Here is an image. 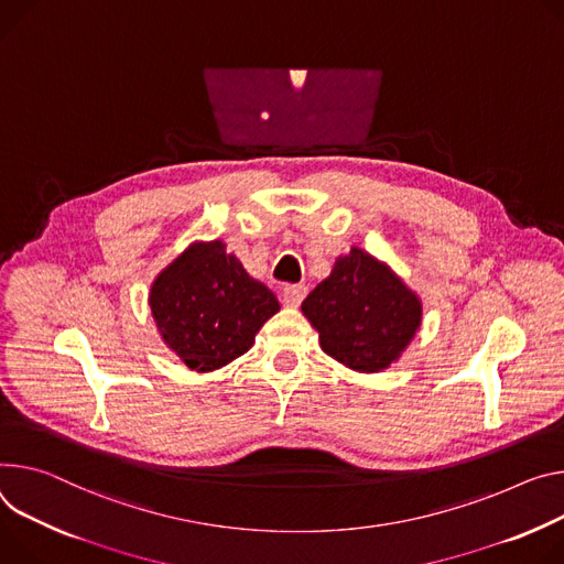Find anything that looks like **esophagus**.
<instances>
[{
    "label": "esophagus",
    "instance_id": "esophagus-1",
    "mask_svg": "<svg viewBox=\"0 0 564 564\" xmlns=\"http://www.w3.org/2000/svg\"><path fill=\"white\" fill-rule=\"evenodd\" d=\"M308 294V288L301 283H288L283 288V303L290 305V308H296V305L303 301V296Z\"/></svg>",
    "mask_w": 564,
    "mask_h": 564
}]
</instances>
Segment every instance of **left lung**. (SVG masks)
I'll use <instances>...</instances> for the list:
<instances>
[{
	"label": "left lung",
	"mask_w": 564,
	"mask_h": 564,
	"mask_svg": "<svg viewBox=\"0 0 564 564\" xmlns=\"http://www.w3.org/2000/svg\"><path fill=\"white\" fill-rule=\"evenodd\" d=\"M326 355L360 373L389 369L421 328L423 305L395 272L360 247L339 256L301 303Z\"/></svg>",
	"instance_id": "left-lung-1"
}]
</instances>
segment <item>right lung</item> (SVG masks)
<instances>
[{
  "instance_id": "right-lung-1",
  "label": "right lung",
  "mask_w": 564,
  "mask_h": 564,
  "mask_svg": "<svg viewBox=\"0 0 564 564\" xmlns=\"http://www.w3.org/2000/svg\"><path fill=\"white\" fill-rule=\"evenodd\" d=\"M148 303L164 344L197 373L247 352L281 308L274 292L251 279L223 240L184 249L152 281Z\"/></svg>"
}]
</instances>
